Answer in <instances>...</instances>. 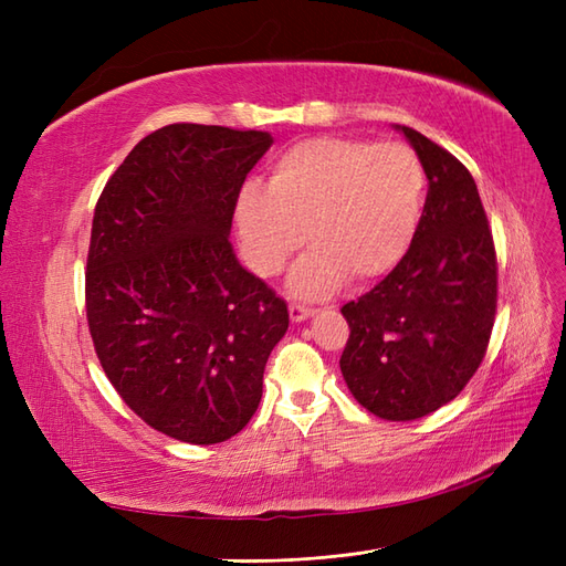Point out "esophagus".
I'll use <instances>...</instances> for the list:
<instances>
[{
	"label": "esophagus",
	"instance_id": "1",
	"mask_svg": "<svg viewBox=\"0 0 566 566\" xmlns=\"http://www.w3.org/2000/svg\"><path fill=\"white\" fill-rule=\"evenodd\" d=\"M287 312H290V318H293L295 323H300V321H304V318H310V316L314 314L312 306H304V304H290Z\"/></svg>",
	"mask_w": 566,
	"mask_h": 566
}]
</instances>
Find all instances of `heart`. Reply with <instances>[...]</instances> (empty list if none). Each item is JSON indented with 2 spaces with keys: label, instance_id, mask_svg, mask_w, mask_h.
<instances>
[{
  "label": "heart",
  "instance_id": "obj_1",
  "mask_svg": "<svg viewBox=\"0 0 566 566\" xmlns=\"http://www.w3.org/2000/svg\"><path fill=\"white\" fill-rule=\"evenodd\" d=\"M427 196L418 153L401 144L316 136L271 163L266 188L243 186L235 227L254 273L279 276L302 243L290 276L302 297H321L349 279L370 285L397 269L413 245Z\"/></svg>",
  "mask_w": 566,
  "mask_h": 566
}]
</instances>
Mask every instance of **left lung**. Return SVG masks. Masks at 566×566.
Segmentation results:
<instances>
[{"mask_svg":"<svg viewBox=\"0 0 566 566\" xmlns=\"http://www.w3.org/2000/svg\"><path fill=\"white\" fill-rule=\"evenodd\" d=\"M427 200L403 262L342 306L349 339L339 368L354 399L385 420L434 413L484 361L499 302L493 233L470 169L410 127Z\"/></svg>","mask_w":566,"mask_h":566,"instance_id":"1","label":"left lung"}]
</instances>
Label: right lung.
Returning <instances> with one entry per match:
<instances>
[{
  "label": "right lung",
  "mask_w": 566,
  "mask_h": 566,
  "mask_svg": "<svg viewBox=\"0 0 566 566\" xmlns=\"http://www.w3.org/2000/svg\"><path fill=\"white\" fill-rule=\"evenodd\" d=\"M266 132L167 125L101 193L84 273L101 368L153 430L186 443L238 434L262 399L287 306L238 264L231 219Z\"/></svg>",
  "instance_id": "add662e5"
}]
</instances>
